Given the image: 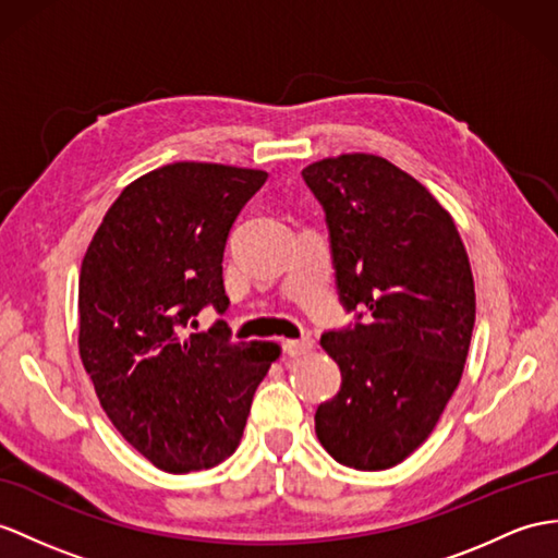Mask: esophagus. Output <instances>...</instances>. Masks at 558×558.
<instances>
[{
    "mask_svg": "<svg viewBox=\"0 0 558 558\" xmlns=\"http://www.w3.org/2000/svg\"><path fill=\"white\" fill-rule=\"evenodd\" d=\"M312 345H315V341H312L310 336H303L298 338V341H283V352H287L289 357H301V355H307Z\"/></svg>",
    "mask_w": 558,
    "mask_h": 558,
    "instance_id": "esophagus-1",
    "label": "esophagus"
}]
</instances>
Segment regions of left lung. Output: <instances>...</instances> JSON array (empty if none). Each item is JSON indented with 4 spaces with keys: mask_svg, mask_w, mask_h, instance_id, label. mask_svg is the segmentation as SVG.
I'll use <instances>...</instances> for the list:
<instances>
[{
    "mask_svg": "<svg viewBox=\"0 0 558 558\" xmlns=\"http://www.w3.org/2000/svg\"><path fill=\"white\" fill-rule=\"evenodd\" d=\"M329 227L338 301L355 322L326 331L341 390L315 414L338 464L384 471L424 442L459 386L475 291L457 227L386 158L348 154L303 170Z\"/></svg>",
    "mask_w": 558,
    "mask_h": 558,
    "instance_id": "8db88e82",
    "label": "left lung"
}]
</instances>
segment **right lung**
<instances>
[{
	"label": "right lung",
	"instance_id": "1",
	"mask_svg": "<svg viewBox=\"0 0 558 558\" xmlns=\"http://www.w3.org/2000/svg\"><path fill=\"white\" fill-rule=\"evenodd\" d=\"M263 170L172 162L108 208L80 267V357L113 426L154 466L189 473L232 457L279 345L234 343L225 315L229 229Z\"/></svg>",
	"mask_w": 558,
	"mask_h": 558
}]
</instances>
